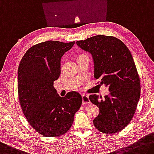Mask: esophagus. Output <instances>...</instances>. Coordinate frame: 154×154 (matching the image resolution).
<instances>
[{"instance_id":"esophagus-1","label":"esophagus","mask_w":154,"mask_h":154,"mask_svg":"<svg viewBox=\"0 0 154 154\" xmlns=\"http://www.w3.org/2000/svg\"><path fill=\"white\" fill-rule=\"evenodd\" d=\"M82 103L83 104L88 105L90 103V101L89 99V96L86 94H83L82 95Z\"/></svg>"}]
</instances>
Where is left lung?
<instances>
[{"label":"left lung","instance_id":"left-lung-1","mask_svg":"<svg viewBox=\"0 0 154 154\" xmlns=\"http://www.w3.org/2000/svg\"><path fill=\"white\" fill-rule=\"evenodd\" d=\"M76 43L92 55L94 77L109 91L104 99L96 94L89 97L99 108L94 125L105 134L119 132L131 121L140 99V78L132 55L125 44L112 36L96 35Z\"/></svg>","mask_w":154,"mask_h":154}]
</instances>
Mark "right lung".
Segmentation results:
<instances>
[{"label": "right lung", "instance_id": "right-lung-1", "mask_svg": "<svg viewBox=\"0 0 154 154\" xmlns=\"http://www.w3.org/2000/svg\"><path fill=\"white\" fill-rule=\"evenodd\" d=\"M75 42L48 40L29 48L18 70V92L23 112L30 125L46 137L60 136L71 127L82 103L79 92L61 97L53 87L59 78L61 58Z\"/></svg>", "mask_w": 154, "mask_h": 154}]
</instances>
